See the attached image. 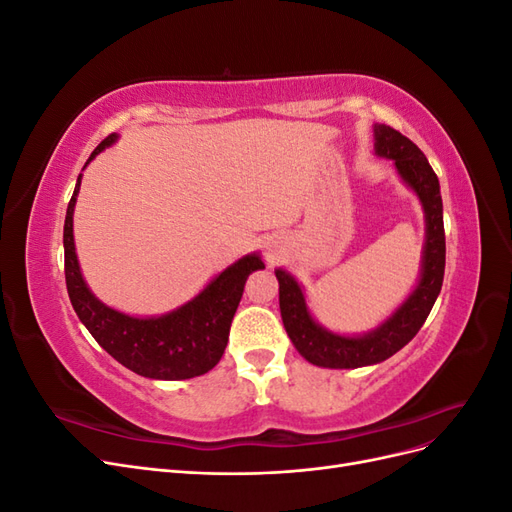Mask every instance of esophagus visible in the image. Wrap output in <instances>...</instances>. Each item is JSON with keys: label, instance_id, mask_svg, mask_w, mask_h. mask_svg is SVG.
<instances>
[{"label": "esophagus", "instance_id": "obj_1", "mask_svg": "<svg viewBox=\"0 0 512 512\" xmlns=\"http://www.w3.org/2000/svg\"><path fill=\"white\" fill-rule=\"evenodd\" d=\"M267 256H269V260H273V258H275V256H273V254H271V252H269V254H267Z\"/></svg>", "mask_w": 512, "mask_h": 512}]
</instances>
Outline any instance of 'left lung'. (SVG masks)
<instances>
[{
  "mask_svg": "<svg viewBox=\"0 0 512 512\" xmlns=\"http://www.w3.org/2000/svg\"><path fill=\"white\" fill-rule=\"evenodd\" d=\"M374 136L378 156L393 160L399 177L410 185L423 205L425 247L421 277H418V284L410 297L378 329L350 337L320 327L309 314L299 282L288 271L277 269L275 277L280 282V312L286 333L303 359L318 367L354 369L386 361L421 331L442 290L446 241L440 181L429 166L425 153L410 138L391 126H384V123H376Z\"/></svg>",
  "mask_w": 512,
  "mask_h": 512,
  "instance_id": "left-lung-1",
  "label": "left lung"
}]
</instances>
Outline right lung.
Returning <instances> with one entry per match:
<instances>
[{
  "instance_id": "right-lung-1",
  "label": "right lung",
  "mask_w": 512,
  "mask_h": 512,
  "mask_svg": "<svg viewBox=\"0 0 512 512\" xmlns=\"http://www.w3.org/2000/svg\"><path fill=\"white\" fill-rule=\"evenodd\" d=\"M117 134L106 136L94 149L85 166L102 149L113 145ZM81 177L68 203L64 224L66 286L76 316L94 335L96 342L138 376L153 380H188L207 374L220 363L228 344L230 322L235 316L250 273L265 269L258 254H247L235 265L213 277L207 288L192 301L158 318H134L104 305L83 280L74 252L72 215L79 196Z\"/></svg>"
}]
</instances>
